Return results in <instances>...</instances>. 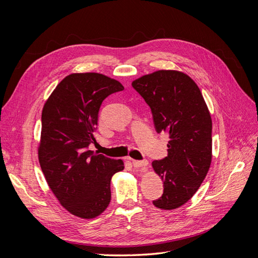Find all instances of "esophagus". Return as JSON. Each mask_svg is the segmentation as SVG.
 <instances>
[{
    "instance_id": "obj_1",
    "label": "esophagus",
    "mask_w": 258,
    "mask_h": 258,
    "mask_svg": "<svg viewBox=\"0 0 258 258\" xmlns=\"http://www.w3.org/2000/svg\"><path fill=\"white\" fill-rule=\"evenodd\" d=\"M132 165L135 168H145L148 165V161L146 159L144 160H134L132 161Z\"/></svg>"
}]
</instances>
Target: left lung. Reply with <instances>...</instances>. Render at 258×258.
<instances>
[{"instance_id":"8db88e82","label":"left lung","mask_w":258,"mask_h":258,"mask_svg":"<svg viewBox=\"0 0 258 258\" xmlns=\"http://www.w3.org/2000/svg\"><path fill=\"white\" fill-rule=\"evenodd\" d=\"M151 107L156 131L169 135L168 156L152 166L163 182L156 208L173 210L198 190L212 160V119L197 84L188 75L160 70L132 82Z\"/></svg>"}]
</instances>
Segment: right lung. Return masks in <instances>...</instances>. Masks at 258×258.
I'll list each match as a JSON object with an SVG mask.
<instances>
[{
    "label": "right lung",
    "mask_w": 258,
    "mask_h": 258,
    "mask_svg": "<svg viewBox=\"0 0 258 258\" xmlns=\"http://www.w3.org/2000/svg\"><path fill=\"white\" fill-rule=\"evenodd\" d=\"M123 86L99 73L64 77L43 107L38 161L61 206L82 218L97 217L111 201V178L123 170L121 159L89 150L96 142L103 100Z\"/></svg>",
    "instance_id": "1"
}]
</instances>
